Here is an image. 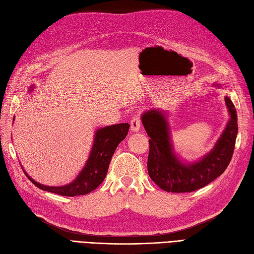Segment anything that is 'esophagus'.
Segmentation results:
<instances>
[{"mask_svg":"<svg viewBox=\"0 0 254 254\" xmlns=\"http://www.w3.org/2000/svg\"><path fill=\"white\" fill-rule=\"evenodd\" d=\"M130 128H131V130H132V131H134V132L139 131V130H140V128H141V120H140V117H139V114H137V113L133 114L131 121H130Z\"/></svg>","mask_w":254,"mask_h":254,"instance_id":"34e87169","label":"esophagus"}]
</instances>
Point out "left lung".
Instances as JSON below:
<instances>
[{
    "instance_id": "left-lung-1",
    "label": "left lung",
    "mask_w": 254,
    "mask_h": 254,
    "mask_svg": "<svg viewBox=\"0 0 254 254\" xmlns=\"http://www.w3.org/2000/svg\"><path fill=\"white\" fill-rule=\"evenodd\" d=\"M225 102L230 120L224 132L213 149L193 163L183 162L175 153L165 112L152 109L142 114V124L150 137L147 170L159 188L172 193H190L205 187L226 171L233 156L238 126L232 101L226 96Z\"/></svg>"
}]
</instances>
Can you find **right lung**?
<instances>
[{"label":"right lung","mask_w":254,"mask_h":254,"mask_svg":"<svg viewBox=\"0 0 254 254\" xmlns=\"http://www.w3.org/2000/svg\"><path fill=\"white\" fill-rule=\"evenodd\" d=\"M33 89L34 86L29 88V91H32ZM129 127L130 125L128 123H123V124L107 126L96 130L93 146H92L86 165L83 166L81 172L76 177V179H74L71 183L66 184V186H43V184H40L39 182L30 178L25 171L23 172L25 173L27 178L40 190L68 197L89 194L92 190H94L106 178L113 153L119 144L126 137Z\"/></svg>","instance_id":"add662e5"}]
</instances>
